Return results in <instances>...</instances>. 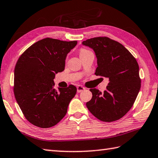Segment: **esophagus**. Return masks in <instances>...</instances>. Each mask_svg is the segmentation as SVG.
<instances>
[{
	"mask_svg": "<svg viewBox=\"0 0 158 158\" xmlns=\"http://www.w3.org/2000/svg\"><path fill=\"white\" fill-rule=\"evenodd\" d=\"M85 88L84 87H83L82 85H77V92H81L82 91L84 90Z\"/></svg>",
	"mask_w": 158,
	"mask_h": 158,
	"instance_id": "obj_1",
	"label": "esophagus"
}]
</instances>
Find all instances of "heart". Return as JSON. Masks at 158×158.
I'll return each instance as SVG.
<instances>
[{"mask_svg": "<svg viewBox=\"0 0 158 158\" xmlns=\"http://www.w3.org/2000/svg\"><path fill=\"white\" fill-rule=\"evenodd\" d=\"M89 52V51H88V50H86V49H81V50L80 51V52H79V56H81V55H84L85 53H87V52Z\"/></svg>", "mask_w": 158, "mask_h": 158, "instance_id": "obj_1", "label": "heart"}]
</instances>
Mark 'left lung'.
I'll return each mask as SVG.
<instances>
[{
  "mask_svg": "<svg viewBox=\"0 0 158 158\" xmlns=\"http://www.w3.org/2000/svg\"><path fill=\"white\" fill-rule=\"evenodd\" d=\"M82 44L94 52L98 66L95 75L109 79L103 94L97 88L90 89L92 97L86 106L101 121L121 118L133 106L140 89L136 60L124 46L106 37L89 39Z\"/></svg>",
  "mask_w": 158,
  "mask_h": 158,
  "instance_id": "8db88e82",
  "label": "left lung"
}]
</instances>
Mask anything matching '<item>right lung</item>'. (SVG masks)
Returning <instances> with one entry per match:
<instances>
[{
  "instance_id": "obj_1",
  "label": "right lung",
  "mask_w": 158,
  "mask_h": 158,
  "mask_svg": "<svg viewBox=\"0 0 158 158\" xmlns=\"http://www.w3.org/2000/svg\"><path fill=\"white\" fill-rule=\"evenodd\" d=\"M77 41L45 38L21 55L14 70V95L25 118L41 128L55 125L66 114L76 94L73 85L54 88L55 74L62 72L69 52Z\"/></svg>"
}]
</instances>
